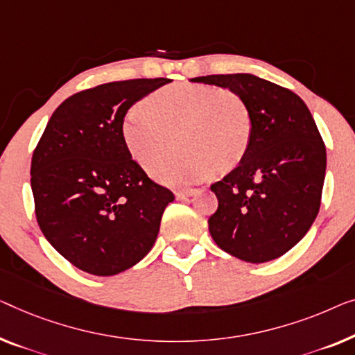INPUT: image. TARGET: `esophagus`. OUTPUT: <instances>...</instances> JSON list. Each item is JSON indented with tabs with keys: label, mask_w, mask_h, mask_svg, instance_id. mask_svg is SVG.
Instances as JSON below:
<instances>
[{
	"label": "esophagus",
	"mask_w": 355,
	"mask_h": 355,
	"mask_svg": "<svg viewBox=\"0 0 355 355\" xmlns=\"http://www.w3.org/2000/svg\"><path fill=\"white\" fill-rule=\"evenodd\" d=\"M197 192H198L197 189H184V190H178V192H176V197H178L179 200H184V198L192 197V195H195Z\"/></svg>",
	"instance_id": "1"
}]
</instances>
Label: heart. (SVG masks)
Instances as JSON below:
<instances>
[{
    "label": "heart",
    "mask_w": 355,
    "mask_h": 355,
    "mask_svg": "<svg viewBox=\"0 0 355 355\" xmlns=\"http://www.w3.org/2000/svg\"><path fill=\"white\" fill-rule=\"evenodd\" d=\"M123 139L131 157L147 165L176 144L181 150L150 166L166 182H193L235 168L248 150L253 115L232 89L178 83L157 89L147 105H135L123 116Z\"/></svg>",
    "instance_id": "b5f03b06"
}]
</instances>
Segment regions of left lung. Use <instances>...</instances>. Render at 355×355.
<instances>
[{
  "mask_svg": "<svg viewBox=\"0 0 355 355\" xmlns=\"http://www.w3.org/2000/svg\"><path fill=\"white\" fill-rule=\"evenodd\" d=\"M195 83L232 89L253 115L248 150L211 184L218 209L208 219L220 250L246 263L285 254L314 223L325 181L327 150L304 101L250 73L208 75Z\"/></svg>",
  "mask_w": 355,
  "mask_h": 355,
  "instance_id": "left-lung-1",
  "label": "left lung"
}]
</instances>
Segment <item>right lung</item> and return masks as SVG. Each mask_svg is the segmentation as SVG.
<instances>
[{
  "label": "right lung",
  "instance_id": "right-lung-1",
  "mask_svg": "<svg viewBox=\"0 0 355 355\" xmlns=\"http://www.w3.org/2000/svg\"><path fill=\"white\" fill-rule=\"evenodd\" d=\"M168 78L112 81L76 92L49 118L32 157L41 232L69 263L92 275L130 269L152 250L174 200L131 158L123 116Z\"/></svg>",
  "mask_w": 355,
  "mask_h": 355
}]
</instances>
